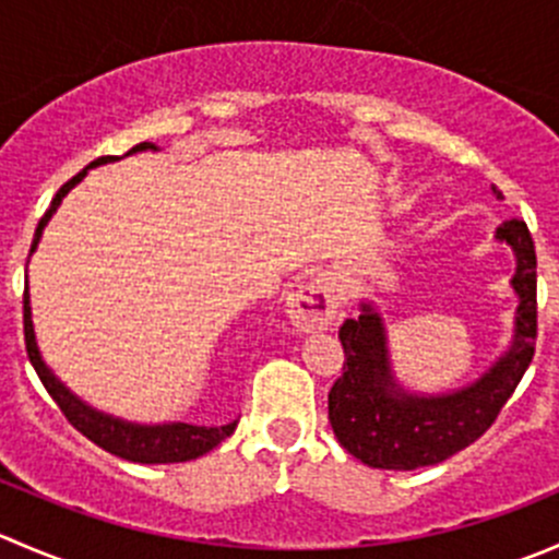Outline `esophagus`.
I'll use <instances>...</instances> for the list:
<instances>
[{
    "instance_id": "esophagus-1",
    "label": "esophagus",
    "mask_w": 559,
    "mask_h": 559,
    "mask_svg": "<svg viewBox=\"0 0 559 559\" xmlns=\"http://www.w3.org/2000/svg\"><path fill=\"white\" fill-rule=\"evenodd\" d=\"M337 308H341V295H337L332 281L324 278V275H316V278L306 281L289 297V319L302 332L326 330L335 321Z\"/></svg>"
}]
</instances>
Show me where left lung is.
<instances>
[{"instance_id":"left-lung-1","label":"left lung","mask_w":559,"mask_h":559,"mask_svg":"<svg viewBox=\"0 0 559 559\" xmlns=\"http://www.w3.org/2000/svg\"><path fill=\"white\" fill-rule=\"evenodd\" d=\"M495 240L509 243L516 257L511 286L520 306L509 352L473 384L447 394L408 392L392 373L381 313L362 302L357 319L343 321L337 337L346 362L343 376L330 389V425L337 443L365 465L416 471L462 452L492 427L533 362L538 330L533 238L527 224L511 218L500 224Z\"/></svg>"}]
</instances>
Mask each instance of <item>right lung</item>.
Segmentation results:
<instances>
[{"instance_id":"add662e5","label":"right lung","mask_w":559,"mask_h":559,"mask_svg":"<svg viewBox=\"0 0 559 559\" xmlns=\"http://www.w3.org/2000/svg\"><path fill=\"white\" fill-rule=\"evenodd\" d=\"M138 151H156V145L140 143L134 145L129 154H138ZM112 159H116V156H99V159H94L86 170L78 173L75 178L67 180V183L56 191L53 202H50V207L45 211V216L39 218L35 229V240H32V251L37 248L39 238H43L45 224H48V218L53 216L56 207L61 205L67 191H70L75 183H81L92 167L107 165V162ZM24 341H26V354H29L32 368L37 370L39 381H43V386L48 389V394L53 397V403L59 405L61 414L67 416V421H70L78 432H83L88 441L97 443V447L105 449V452L121 456V460L143 462V465H165V462L197 460V456L216 449L218 443H222L224 438L233 436L235 427H238V419L222 427H197V425H186V421H173V425H134V421H123L118 419V416L103 414V411L92 408V405H86L83 400H78L70 389L50 373L48 365H45L43 357H39V348L35 341V324H32L29 289L24 292Z\"/></svg>"}]
</instances>
